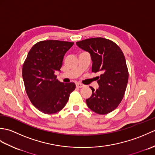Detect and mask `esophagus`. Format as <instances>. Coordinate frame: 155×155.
<instances>
[{"mask_svg":"<svg viewBox=\"0 0 155 155\" xmlns=\"http://www.w3.org/2000/svg\"><path fill=\"white\" fill-rule=\"evenodd\" d=\"M76 86H77V87H78V88H82V87H84L85 85L83 84L77 83H76Z\"/></svg>","mask_w":155,"mask_h":155,"instance_id":"esophagus-1","label":"esophagus"}]
</instances>
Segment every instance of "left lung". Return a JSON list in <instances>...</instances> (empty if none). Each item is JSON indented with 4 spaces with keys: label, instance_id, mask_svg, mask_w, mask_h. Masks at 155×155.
<instances>
[{
    "label": "left lung",
    "instance_id": "8db88e82",
    "mask_svg": "<svg viewBox=\"0 0 155 155\" xmlns=\"http://www.w3.org/2000/svg\"><path fill=\"white\" fill-rule=\"evenodd\" d=\"M77 45L89 52L92 71L101 74L98 89L91 87L93 93L86 100L87 106L97 114L109 113L120 103L127 86L128 71L123 52L114 42L101 37L78 41Z\"/></svg>",
    "mask_w": 155,
    "mask_h": 155
}]
</instances>
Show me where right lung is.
<instances>
[{"label": "right lung", "instance_id": "add662e5", "mask_svg": "<svg viewBox=\"0 0 155 155\" xmlns=\"http://www.w3.org/2000/svg\"><path fill=\"white\" fill-rule=\"evenodd\" d=\"M73 44L57 40L40 41L31 48L23 64L27 94L32 104L45 114L62 110L75 89L74 83H61L54 74L61 71L64 56Z\"/></svg>", "mask_w": 155, "mask_h": 155}]
</instances>
